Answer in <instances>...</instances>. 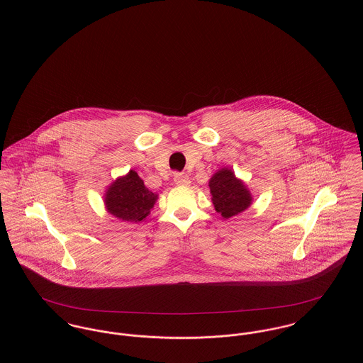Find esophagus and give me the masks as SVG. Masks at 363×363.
<instances>
[{
	"label": "esophagus",
	"mask_w": 363,
	"mask_h": 363,
	"mask_svg": "<svg viewBox=\"0 0 363 363\" xmlns=\"http://www.w3.org/2000/svg\"><path fill=\"white\" fill-rule=\"evenodd\" d=\"M174 183L177 186H189V184H191V177H189L184 173H177V174H174Z\"/></svg>",
	"instance_id": "1"
}]
</instances>
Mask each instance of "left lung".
Here are the masks:
<instances>
[{
    "instance_id": "1",
    "label": "left lung",
    "mask_w": 363,
    "mask_h": 363,
    "mask_svg": "<svg viewBox=\"0 0 363 363\" xmlns=\"http://www.w3.org/2000/svg\"><path fill=\"white\" fill-rule=\"evenodd\" d=\"M208 186L213 208L223 219L236 216L253 204L252 191L243 180L235 176L230 167L216 170Z\"/></svg>"
}]
</instances>
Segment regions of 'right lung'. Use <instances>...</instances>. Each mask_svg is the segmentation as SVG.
<instances>
[{
    "instance_id": "right-lung-1",
    "label": "right lung",
    "mask_w": 363,
    "mask_h": 363,
    "mask_svg": "<svg viewBox=\"0 0 363 363\" xmlns=\"http://www.w3.org/2000/svg\"><path fill=\"white\" fill-rule=\"evenodd\" d=\"M157 194L148 190L135 170L117 177L104 191V208L123 222H143L155 206Z\"/></svg>"
}]
</instances>
